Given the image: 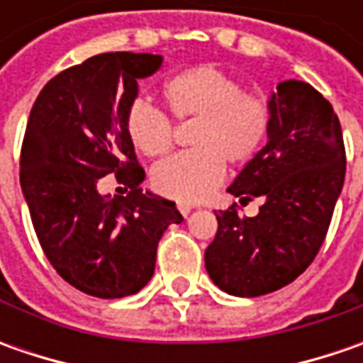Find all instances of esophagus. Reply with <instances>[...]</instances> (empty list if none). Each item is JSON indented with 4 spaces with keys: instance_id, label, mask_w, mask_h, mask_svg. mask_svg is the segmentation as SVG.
<instances>
[{
    "instance_id": "esophagus-1",
    "label": "esophagus",
    "mask_w": 363,
    "mask_h": 363,
    "mask_svg": "<svg viewBox=\"0 0 363 363\" xmlns=\"http://www.w3.org/2000/svg\"><path fill=\"white\" fill-rule=\"evenodd\" d=\"M177 210H179V212H182V214H184V216H188L189 212H191V210H194V206H189V203H177Z\"/></svg>"
}]
</instances>
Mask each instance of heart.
<instances>
[{"instance_id": "obj_1", "label": "heart", "mask_w": 363, "mask_h": 363, "mask_svg": "<svg viewBox=\"0 0 363 363\" xmlns=\"http://www.w3.org/2000/svg\"><path fill=\"white\" fill-rule=\"evenodd\" d=\"M163 99L182 123L194 121L189 143L153 167V188L182 203L200 202L218 188L230 165L252 160L271 129V105L264 96L242 92V84L214 66L182 70L163 84ZM131 143L147 157H160L174 143V127L165 113L145 101L127 111Z\"/></svg>"}]
</instances>
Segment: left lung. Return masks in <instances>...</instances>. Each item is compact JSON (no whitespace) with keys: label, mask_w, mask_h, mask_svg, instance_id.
I'll return each mask as SVG.
<instances>
[{"label":"left lung","mask_w":363,"mask_h":363,"mask_svg":"<svg viewBox=\"0 0 363 363\" xmlns=\"http://www.w3.org/2000/svg\"><path fill=\"white\" fill-rule=\"evenodd\" d=\"M269 141L228 188L240 203L260 198L255 218L236 203L216 212L206 271L234 297H260L293 283L317 257L345 179L342 125L333 106L303 80L277 84Z\"/></svg>","instance_id":"1"}]
</instances>
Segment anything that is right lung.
I'll return each instance as SVG.
<instances>
[{"mask_svg": "<svg viewBox=\"0 0 363 363\" xmlns=\"http://www.w3.org/2000/svg\"><path fill=\"white\" fill-rule=\"evenodd\" d=\"M157 54L106 52L62 70L38 94L21 145L20 184L35 236L66 283L99 299L139 293L155 271L163 232L184 218L175 202L143 191L127 111ZM108 173L127 185L103 196Z\"/></svg>", "mask_w": 363, "mask_h": 363, "instance_id": "1", "label": "right lung"}]
</instances>
